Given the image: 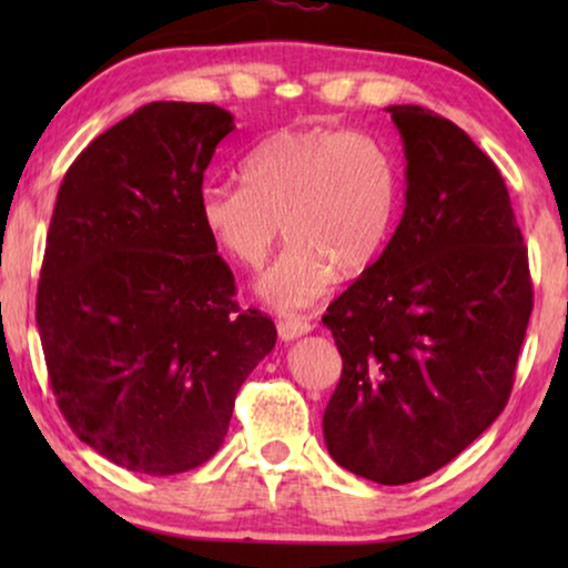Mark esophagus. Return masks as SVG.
<instances>
[{
  "instance_id": "esophagus-1",
  "label": "esophagus",
  "mask_w": 568,
  "mask_h": 568,
  "mask_svg": "<svg viewBox=\"0 0 568 568\" xmlns=\"http://www.w3.org/2000/svg\"><path fill=\"white\" fill-rule=\"evenodd\" d=\"M276 328H278V336L284 341H294L313 331V323H310L307 317H282V321L276 323Z\"/></svg>"
}]
</instances>
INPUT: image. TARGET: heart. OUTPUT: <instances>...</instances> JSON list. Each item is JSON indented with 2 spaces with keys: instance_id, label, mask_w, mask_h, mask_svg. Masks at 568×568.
Segmentation results:
<instances>
[{
  "instance_id": "1",
  "label": "heart",
  "mask_w": 568,
  "mask_h": 568,
  "mask_svg": "<svg viewBox=\"0 0 568 568\" xmlns=\"http://www.w3.org/2000/svg\"><path fill=\"white\" fill-rule=\"evenodd\" d=\"M398 216V173L375 136L352 129H282L243 160V181H206L199 220L237 261L258 268L286 230V245L261 276V297L292 313L385 251Z\"/></svg>"
}]
</instances>
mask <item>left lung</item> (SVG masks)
I'll use <instances>...</instances> for the list:
<instances>
[{"mask_svg":"<svg viewBox=\"0 0 568 568\" xmlns=\"http://www.w3.org/2000/svg\"><path fill=\"white\" fill-rule=\"evenodd\" d=\"M387 111L406 152V209L323 315L344 362L323 434L341 468L400 486L455 460L507 406L532 282L491 158L422 105Z\"/></svg>","mask_w":568,"mask_h":568,"instance_id":"8db88e82","label":"left lung"}]
</instances>
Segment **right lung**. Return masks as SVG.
Instances as JSON below:
<instances>
[{"mask_svg":"<svg viewBox=\"0 0 568 568\" xmlns=\"http://www.w3.org/2000/svg\"><path fill=\"white\" fill-rule=\"evenodd\" d=\"M212 103L142 105L92 139L53 206L36 297L51 390L105 460L175 476L222 447L240 385L276 325L235 300L199 220L216 144Z\"/></svg>","mask_w":568,"mask_h":568,"instance_id":"obj_1","label":"right lung"}]
</instances>
